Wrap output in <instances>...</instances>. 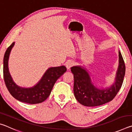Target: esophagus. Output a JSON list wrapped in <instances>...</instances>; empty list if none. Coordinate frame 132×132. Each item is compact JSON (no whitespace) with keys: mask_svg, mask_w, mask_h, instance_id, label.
Returning <instances> with one entry per match:
<instances>
[{"mask_svg":"<svg viewBox=\"0 0 132 132\" xmlns=\"http://www.w3.org/2000/svg\"><path fill=\"white\" fill-rule=\"evenodd\" d=\"M73 63H73V62L71 61H69L68 62H66V67L67 69H68V70L70 69L71 67L73 65Z\"/></svg>","mask_w":132,"mask_h":132,"instance_id":"1","label":"esophagus"}]
</instances>
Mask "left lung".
Wrapping results in <instances>:
<instances>
[{
  "label": "left lung",
  "instance_id": "8db88e82",
  "mask_svg": "<svg viewBox=\"0 0 132 132\" xmlns=\"http://www.w3.org/2000/svg\"><path fill=\"white\" fill-rule=\"evenodd\" d=\"M74 76V94L77 101L82 105L93 107L100 106L112 100L121 87L125 74V65L120 51L119 64L115 81L108 87H100L93 82L87 69L82 66L71 68Z\"/></svg>",
  "mask_w": 132,
  "mask_h": 132
}]
</instances>
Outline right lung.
Segmentation results:
<instances>
[{
  "instance_id": "right-lung-1",
  "label": "right lung",
  "mask_w": 132,
  "mask_h": 132,
  "mask_svg": "<svg viewBox=\"0 0 132 132\" xmlns=\"http://www.w3.org/2000/svg\"><path fill=\"white\" fill-rule=\"evenodd\" d=\"M15 42L9 47L3 58V77L6 86L13 97L19 101L30 104H39L47 99L57 80L66 71L65 66L48 68L37 83L31 87L18 86L13 81L9 70V59Z\"/></svg>"
}]
</instances>
